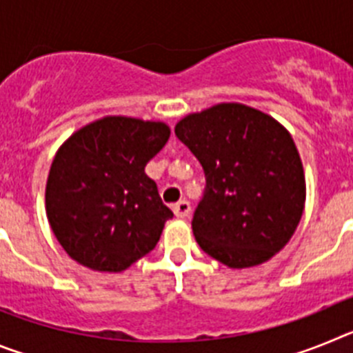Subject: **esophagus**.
Instances as JSON below:
<instances>
[{"mask_svg":"<svg viewBox=\"0 0 353 353\" xmlns=\"http://www.w3.org/2000/svg\"><path fill=\"white\" fill-rule=\"evenodd\" d=\"M173 214L176 215L179 219L189 217V214H191V205H189V201L182 199V201H179V203H174L173 205Z\"/></svg>","mask_w":353,"mask_h":353,"instance_id":"1","label":"esophagus"}]
</instances>
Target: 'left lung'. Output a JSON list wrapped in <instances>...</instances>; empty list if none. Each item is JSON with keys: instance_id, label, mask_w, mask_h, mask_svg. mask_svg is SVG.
Returning a JSON list of instances; mask_svg holds the SVG:
<instances>
[{"instance_id": "left-lung-1", "label": "left lung", "mask_w": 353, "mask_h": 353, "mask_svg": "<svg viewBox=\"0 0 353 353\" xmlns=\"http://www.w3.org/2000/svg\"><path fill=\"white\" fill-rule=\"evenodd\" d=\"M174 134L207 179L192 217L199 248L230 269L269 261L288 244L304 212V168L292 134L239 102L187 114Z\"/></svg>"}]
</instances>
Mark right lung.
<instances>
[{"mask_svg":"<svg viewBox=\"0 0 353 353\" xmlns=\"http://www.w3.org/2000/svg\"><path fill=\"white\" fill-rule=\"evenodd\" d=\"M170 134L164 121L104 117L58 148L46 214L72 260L97 272H121L155 248L173 212L145 166Z\"/></svg>","mask_w":353,"mask_h":353,"instance_id":"1","label":"right lung"}]
</instances>
